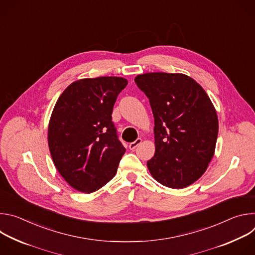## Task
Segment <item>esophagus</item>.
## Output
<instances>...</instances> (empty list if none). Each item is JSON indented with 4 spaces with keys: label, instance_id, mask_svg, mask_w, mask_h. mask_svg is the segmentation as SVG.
Wrapping results in <instances>:
<instances>
[{
    "label": "esophagus",
    "instance_id": "1",
    "mask_svg": "<svg viewBox=\"0 0 255 255\" xmlns=\"http://www.w3.org/2000/svg\"><path fill=\"white\" fill-rule=\"evenodd\" d=\"M141 142H142V139H141V138H138V139H136L135 141L131 142V143L129 144V149H130V150L135 149L139 144H141Z\"/></svg>",
    "mask_w": 255,
    "mask_h": 255
}]
</instances>
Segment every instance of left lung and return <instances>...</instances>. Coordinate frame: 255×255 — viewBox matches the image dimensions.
Instances as JSON below:
<instances>
[{
  "instance_id": "1",
  "label": "left lung",
  "mask_w": 255,
  "mask_h": 255,
  "mask_svg": "<svg viewBox=\"0 0 255 255\" xmlns=\"http://www.w3.org/2000/svg\"><path fill=\"white\" fill-rule=\"evenodd\" d=\"M154 117L155 153L147 161L152 177L171 189L194 184L215 153L218 117L205 90L184 74L147 72L135 78Z\"/></svg>"
}]
</instances>
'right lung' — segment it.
<instances>
[{
  "mask_svg": "<svg viewBox=\"0 0 255 255\" xmlns=\"http://www.w3.org/2000/svg\"><path fill=\"white\" fill-rule=\"evenodd\" d=\"M128 82L124 78L82 79L59 96L48 125L49 151L60 175L90 194L111 180L126 149L112 122L113 107Z\"/></svg>",
  "mask_w": 255,
  "mask_h": 255,
  "instance_id": "add662e5",
  "label": "right lung"
}]
</instances>
